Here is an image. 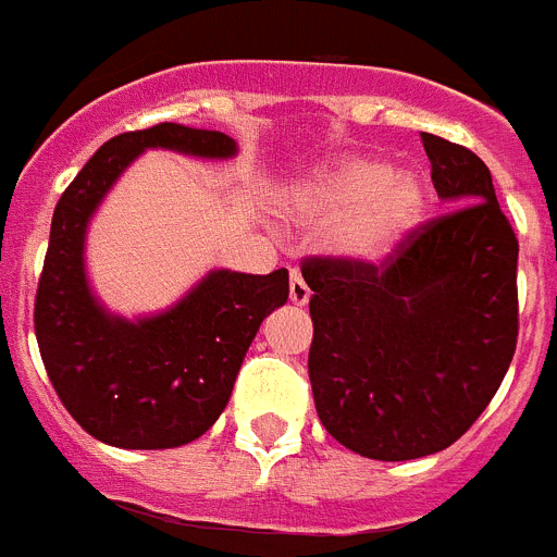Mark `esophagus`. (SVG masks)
Returning a JSON list of instances; mask_svg holds the SVG:
<instances>
[{
	"label": "esophagus",
	"mask_w": 557,
	"mask_h": 557,
	"mask_svg": "<svg viewBox=\"0 0 557 557\" xmlns=\"http://www.w3.org/2000/svg\"><path fill=\"white\" fill-rule=\"evenodd\" d=\"M309 287H307V282H304L301 275L298 273H293V278H289V301L295 304V307H304V304L309 301Z\"/></svg>",
	"instance_id": "1"
}]
</instances>
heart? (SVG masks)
<instances>
[{
  "instance_id": "heart-1",
  "label": "heart",
  "mask_w": 557,
  "mask_h": 557,
  "mask_svg": "<svg viewBox=\"0 0 557 557\" xmlns=\"http://www.w3.org/2000/svg\"><path fill=\"white\" fill-rule=\"evenodd\" d=\"M426 191L410 170L373 159L318 166L287 189V214L307 228H326V248L348 264H382L421 220Z\"/></svg>"
}]
</instances>
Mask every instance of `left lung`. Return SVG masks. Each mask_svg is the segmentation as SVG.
I'll return each mask as SVG.
<instances>
[{
  "instance_id": "obj_1",
  "label": "left lung",
  "mask_w": 557,
  "mask_h": 557,
  "mask_svg": "<svg viewBox=\"0 0 557 557\" xmlns=\"http://www.w3.org/2000/svg\"><path fill=\"white\" fill-rule=\"evenodd\" d=\"M437 198L457 209L382 264L304 259L309 382L329 435L371 460H416L474 424L519 337V239L480 156L421 133Z\"/></svg>"
}]
</instances>
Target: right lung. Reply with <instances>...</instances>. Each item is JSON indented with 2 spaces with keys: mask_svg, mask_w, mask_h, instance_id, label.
<instances>
[{
  "mask_svg": "<svg viewBox=\"0 0 557 557\" xmlns=\"http://www.w3.org/2000/svg\"><path fill=\"white\" fill-rule=\"evenodd\" d=\"M231 159L220 131L161 122L131 131L88 159L52 214L36 293V337L58 398L97 441L120 449H175L203 435L228 405L245 351L289 295V273L211 270L178 304L127 321L95 298L86 228L122 172L145 150Z\"/></svg>",
  "mask_w": 557,
  "mask_h": 557,
  "instance_id": "right-lung-1",
  "label": "right lung"
}]
</instances>
